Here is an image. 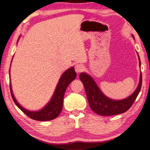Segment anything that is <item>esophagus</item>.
<instances>
[{
  "label": "esophagus",
  "mask_w": 150,
  "mask_h": 150,
  "mask_svg": "<svg viewBox=\"0 0 150 150\" xmlns=\"http://www.w3.org/2000/svg\"><path fill=\"white\" fill-rule=\"evenodd\" d=\"M75 71L76 73H80L81 72H82L84 69V67H83V66L81 64H78L75 65Z\"/></svg>",
  "instance_id": "1"
}]
</instances>
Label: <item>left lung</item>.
Instances as JSON below:
<instances>
[{"label":"left lung","mask_w":150,"mask_h":150,"mask_svg":"<svg viewBox=\"0 0 150 150\" xmlns=\"http://www.w3.org/2000/svg\"><path fill=\"white\" fill-rule=\"evenodd\" d=\"M132 38H134L133 35ZM138 57L139 65L140 67V59L138 54ZM80 79L84 86L90 108L96 113L101 116H111V115L121 114L128 111L137 98L140 91L142 82V74L140 73L138 86L133 93L125 99H120V100H115L107 97L102 92L90 75L86 72H82L80 74Z\"/></svg>","instance_id":"left-lung-1"}]
</instances>
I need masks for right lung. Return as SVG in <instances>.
<instances>
[{"label":"right lung","instance_id":"right-lung-1","mask_svg":"<svg viewBox=\"0 0 150 150\" xmlns=\"http://www.w3.org/2000/svg\"><path fill=\"white\" fill-rule=\"evenodd\" d=\"M9 75L10 76V70ZM76 77V73L75 72L74 68L72 67L68 68L64 72H63L62 76L60 78L59 82H58L57 87L55 88L54 93L52 96L51 100L48 102V103L45 106L43 107L41 109L38 110V111H29V110L23 108L18 103L16 99L15 98L14 93H13L11 82L10 83V92H11L12 98L13 99V101H14L15 104L28 117L33 120H39V121L51 120L57 118L60 113V112H61L63 105V98H64L65 91L67 90L68 85L70 84V82H72L75 79Z\"/></svg>","mask_w":150,"mask_h":150}]
</instances>
